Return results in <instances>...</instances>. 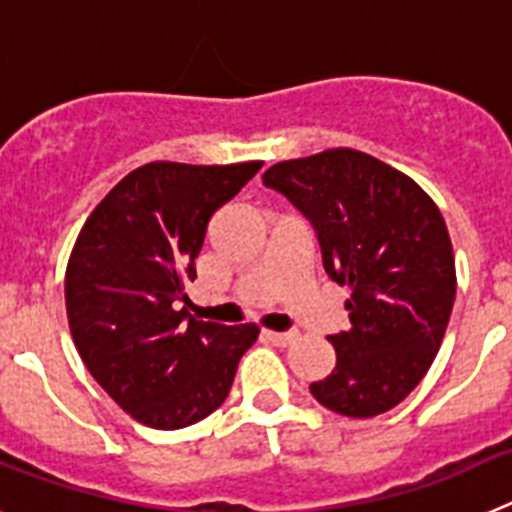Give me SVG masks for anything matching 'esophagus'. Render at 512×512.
I'll return each instance as SVG.
<instances>
[{
  "instance_id": "obj_1",
  "label": "esophagus",
  "mask_w": 512,
  "mask_h": 512,
  "mask_svg": "<svg viewBox=\"0 0 512 512\" xmlns=\"http://www.w3.org/2000/svg\"><path fill=\"white\" fill-rule=\"evenodd\" d=\"M264 338L271 341L274 346H289L295 341V333H277V330H264Z\"/></svg>"
}]
</instances>
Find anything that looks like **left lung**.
<instances>
[{
  "label": "left lung",
  "instance_id": "obj_1",
  "mask_svg": "<svg viewBox=\"0 0 512 512\" xmlns=\"http://www.w3.org/2000/svg\"><path fill=\"white\" fill-rule=\"evenodd\" d=\"M264 184L310 220L328 277L351 295V328L328 338L336 369L310 384L312 397L348 418L387 413L431 369L454 307L441 210L410 176L354 148L279 161Z\"/></svg>",
  "mask_w": 512,
  "mask_h": 512
}]
</instances>
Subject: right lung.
Here are the masks:
<instances>
[{"label":"right lung","instance_id":"add662e5","mask_svg":"<svg viewBox=\"0 0 512 512\" xmlns=\"http://www.w3.org/2000/svg\"><path fill=\"white\" fill-rule=\"evenodd\" d=\"M264 161H153L107 192L66 266V315L89 374L138 423L176 431L225 402L259 325L189 318L207 223Z\"/></svg>","mask_w":512,"mask_h":512}]
</instances>
